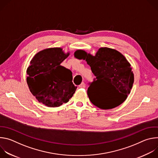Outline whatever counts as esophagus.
I'll use <instances>...</instances> for the list:
<instances>
[{
  "mask_svg": "<svg viewBox=\"0 0 158 158\" xmlns=\"http://www.w3.org/2000/svg\"><path fill=\"white\" fill-rule=\"evenodd\" d=\"M85 87V83L84 82H82L79 85V87H80V88H84Z\"/></svg>",
  "mask_w": 158,
  "mask_h": 158,
  "instance_id": "34e87169",
  "label": "esophagus"
}]
</instances>
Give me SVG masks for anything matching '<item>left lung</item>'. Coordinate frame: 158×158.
Wrapping results in <instances>:
<instances>
[{"instance_id": "obj_1", "label": "left lung", "mask_w": 158, "mask_h": 158, "mask_svg": "<svg viewBox=\"0 0 158 158\" xmlns=\"http://www.w3.org/2000/svg\"><path fill=\"white\" fill-rule=\"evenodd\" d=\"M74 56L85 60L96 77L87 89L88 97L94 106L109 109L119 106L126 99L132 87L134 74L131 64L121 53L115 49L101 48L94 56L82 50L76 51ZM100 83L111 87L112 102L103 98L98 89Z\"/></svg>"}]
</instances>
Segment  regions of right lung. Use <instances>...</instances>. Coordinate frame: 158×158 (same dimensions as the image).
I'll list each match as a JSON object with an SVG mask.
<instances>
[{"instance_id":"1","label":"right lung","mask_w":158,"mask_h":158,"mask_svg":"<svg viewBox=\"0 0 158 158\" xmlns=\"http://www.w3.org/2000/svg\"><path fill=\"white\" fill-rule=\"evenodd\" d=\"M69 55L62 48H49L39 52L31 60L27 69V83L39 102L59 107L73 97L77 89L72 82L73 73L60 65Z\"/></svg>"}]
</instances>
